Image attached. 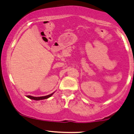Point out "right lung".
I'll use <instances>...</instances> for the list:
<instances>
[{
    "label": "right lung",
    "instance_id": "obj_1",
    "mask_svg": "<svg viewBox=\"0 0 134 134\" xmlns=\"http://www.w3.org/2000/svg\"><path fill=\"white\" fill-rule=\"evenodd\" d=\"M53 93H51V94H50V95H48V96H42V97H33V96H27V97L28 98H29V99H30L35 100H40L48 99V98H49L50 97H51L52 96Z\"/></svg>",
    "mask_w": 134,
    "mask_h": 134
}]
</instances>
